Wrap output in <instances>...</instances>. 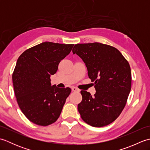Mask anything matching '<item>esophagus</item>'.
<instances>
[{
  "label": "esophagus",
  "mask_w": 150,
  "mask_h": 150,
  "mask_svg": "<svg viewBox=\"0 0 150 150\" xmlns=\"http://www.w3.org/2000/svg\"><path fill=\"white\" fill-rule=\"evenodd\" d=\"M71 90H72V91H74V92H79V89H77V88H75V87H73L71 88Z\"/></svg>",
  "instance_id": "obj_1"
}]
</instances>
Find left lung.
I'll return each instance as SVG.
<instances>
[{"mask_svg":"<svg viewBox=\"0 0 150 150\" xmlns=\"http://www.w3.org/2000/svg\"><path fill=\"white\" fill-rule=\"evenodd\" d=\"M83 60L96 93L82 90L78 104L82 119L93 127L113 122L125 107L131 90L128 62L115 47L98 42L75 44L72 50Z\"/></svg>","mask_w":150,"mask_h":150,"instance_id":"8db88e82","label":"left lung"}]
</instances>
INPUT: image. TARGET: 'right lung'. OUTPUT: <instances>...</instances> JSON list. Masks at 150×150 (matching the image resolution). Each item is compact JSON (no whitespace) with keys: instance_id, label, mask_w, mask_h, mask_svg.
<instances>
[{"instance_id":"right-lung-1","label":"right lung","mask_w":150,"mask_h":150,"mask_svg":"<svg viewBox=\"0 0 150 150\" xmlns=\"http://www.w3.org/2000/svg\"><path fill=\"white\" fill-rule=\"evenodd\" d=\"M73 46L44 42L18 57L12 75L15 95L22 112L34 124L46 126L59 117L71 89L52 86L50 76Z\"/></svg>"}]
</instances>
